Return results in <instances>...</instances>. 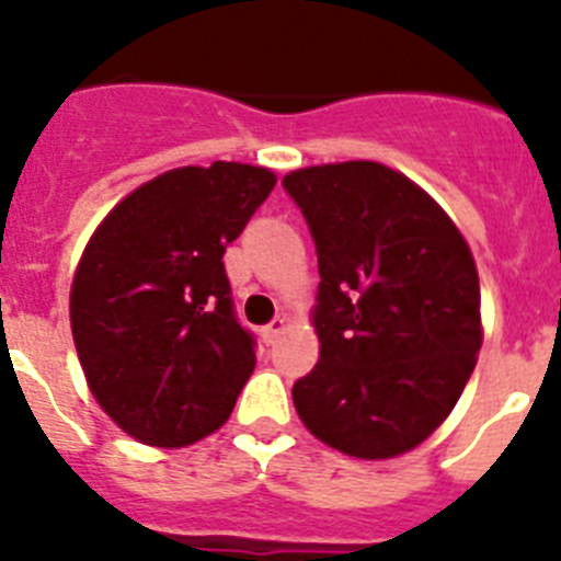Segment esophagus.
<instances>
[{"mask_svg": "<svg viewBox=\"0 0 561 561\" xmlns=\"http://www.w3.org/2000/svg\"><path fill=\"white\" fill-rule=\"evenodd\" d=\"M284 331H286V320H280V317H277V320H272V323L264 329V342H266V345H275L277 336L284 334Z\"/></svg>", "mask_w": 561, "mask_h": 561, "instance_id": "34e87169", "label": "esophagus"}]
</instances>
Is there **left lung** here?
<instances>
[{"instance_id":"left-lung-1","label":"left lung","mask_w":561,"mask_h":561,"mask_svg":"<svg viewBox=\"0 0 561 561\" xmlns=\"http://www.w3.org/2000/svg\"><path fill=\"white\" fill-rule=\"evenodd\" d=\"M317 244L320 359L291 401L314 438L359 460L410 453L447 421L483 345L463 232L410 176L370 160L286 173Z\"/></svg>"}]
</instances>
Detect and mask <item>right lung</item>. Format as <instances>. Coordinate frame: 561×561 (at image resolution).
I'll list each match as a JSON object with an SVG mask.
<instances>
[{
  "mask_svg": "<svg viewBox=\"0 0 561 561\" xmlns=\"http://www.w3.org/2000/svg\"><path fill=\"white\" fill-rule=\"evenodd\" d=\"M247 162L185 165L123 196L89 236L69 325L103 413L146 447H187L230 419L255 370L221 257L275 187Z\"/></svg>",
  "mask_w": 561,
  "mask_h": 561,
  "instance_id": "obj_1",
  "label": "right lung"
}]
</instances>
